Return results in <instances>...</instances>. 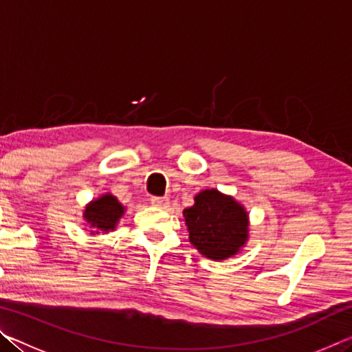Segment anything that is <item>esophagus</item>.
<instances>
[{
	"label": "esophagus",
	"instance_id": "obj_1",
	"mask_svg": "<svg viewBox=\"0 0 352 352\" xmlns=\"http://www.w3.org/2000/svg\"><path fill=\"white\" fill-rule=\"evenodd\" d=\"M151 201H152L153 206L160 208V210H166V208H168L169 204H170L168 197H152Z\"/></svg>",
	"mask_w": 352,
	"mask_h": 352
}]
</instances>
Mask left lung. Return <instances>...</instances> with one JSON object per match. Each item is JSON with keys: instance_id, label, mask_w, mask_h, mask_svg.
Masks as SVG:
<instances>
[{"instance_id": "obj_1", "label": "left lung", "mask_w": 352, "mask_h": 352, "mask_svg": "<svg viewBox=\"0 0 352 352\" xmlns=\"http://www.w3.org/2000/svg\"><path fill=\"white\" fill-rule=\"evenodd\" d=\"M189 242L211 261L233 258L245 247L250 217L241 201L217 189L195 194L194 205L183 211Z\"/></svg>"}]
</instances>
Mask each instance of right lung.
Wrapping results in <instances>:
<instances>
[{"label":"right lung","mask_w":352,"mask_h":352,"mask_svg":"<svg viewBox=\"0 0 352 352\" xmlns=\"http://www.w3.org/2000/svg\"><path fill=\"white\" fill-rule=\"evenodd\" d=\"M124 214L126 206L118 200L111 192H105L93 199L85 205L82 217L85 220V226H88L90 234H105L115 231L116 225Z\"/></svg>","instance_id":"obj_1"}]
</instances>
